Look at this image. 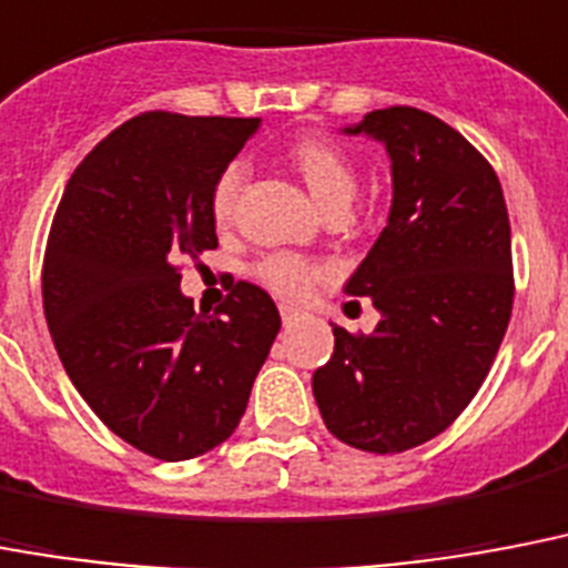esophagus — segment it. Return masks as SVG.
Wrapping results in <instances>:
<instances>
[{
	"instance_id": "obj_1",
	"label": "esophagus",
	"mask_w": 568,
	"mask_h": 568,
	"mask_svg": "<svg viewBox=\"0 0 568 568\" xmlns=\"http://www.w3.org/2000/svg\"><path fill=\"white\" fill-rule=\"evenodd\" d=\"M278 311H281V320H284V325H293V322H298L302 316H305V313L298 311L296 305H281Z\"/></svg>"
}]
</instances>
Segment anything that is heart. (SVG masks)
I'll return each instance as SVG.
<instances>
[{
  "mask_svg": "<svg viewBox=\"0 0 568 568\" xmlns=\"http://www.w3.org/2000/svg\"><path fill=\"white\" fill-rule=\"evenodd\" d=\"M287 161L296 166L313 199L328 211H343L352 202L357 190V172L352 158L334 143V140L322 138V134H305V138L293 140L287 146ZM246 170L243 163L231 161L222 166L211 187V213L216 222H229L237 207L240 187H243ZM325 266L311 257L293 255V252H275L266 255L255 266V275L263 287L278 293L284 298H302L307 296L322 278H325Z\"/></svg>",
  "mask_w": 568,
  "mask_h": 568,
  "instance_id": "obj_1",
  "label": "heart"
}]
</instances>
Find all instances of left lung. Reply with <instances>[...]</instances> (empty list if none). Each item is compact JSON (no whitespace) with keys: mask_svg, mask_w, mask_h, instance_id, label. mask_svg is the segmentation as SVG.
Here are the masks:
<instances>
[{"mask_svg":"<svg viewBox=\"0 0 568 568\" xmlns=\"http://www.w3.org/2000/svg\"><path fill=\"white\" fill-rule=\"evenodd\" d=\"M393 163V207L348 296H369L372 334L334 325V355L313 398L346 446L398 455L466 410L487 378L514 311L510 220L501 184L469 140L419 108L366 113Z\"/></svg>","mask_w":568,"mask_h":568,"instance_id":"obj_1","label":"left lung"}]
</instances>
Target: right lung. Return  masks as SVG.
Listing matches in <instances>:
<instances>
[{"instance_id": "1", "label": "right lung", "mask_w": 568, "mask_h": 568, "mask_svg": "<svg viewBox=\"0 0 568 568\" xmlns=\"http://www.w3.org/2000/svg\"><path fill=\"white\" fill-rule=\"evenodd\" d=\"M261 120L149 111L75 166L43 257V311L63 369L99 419L158 460L234 434L281 316L237 281L196 311L181 261L216 248L211 187Z\"/></svg>"}]
</instances>
